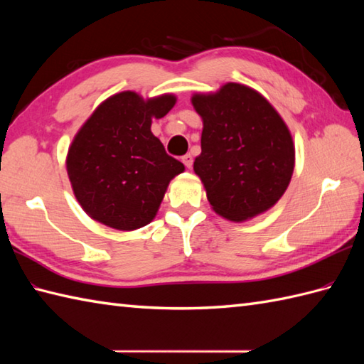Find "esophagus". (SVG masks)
<instances>
[{"label": "esophagus", "instance_id": "esophagus-1", "mask_svg": "<svg viewBox=\"0 0 364 364\" xmlns=\"http://www.w3.org/2000/svg\"><path fill=\"white\" fill-rule=\"evenodd\" d=\"M181 161H183V164L186 166L188 168H191L192 167V162H194V159H192L191 154H184V156L181 158Z\"/></svg>", "mask_w": 364, "mask_h": 364}]
</instances>
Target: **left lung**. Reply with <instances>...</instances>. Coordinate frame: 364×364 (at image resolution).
<instances>
[{
    "label": "left lung",
    "instance_id": "8db88e82",
    "mask_svg": "<svg viewBox=\"0 0 364 364\" xmlns=\"http://www.w3.org/2000/svg\"><path fill=\"white\" fill-rule=\"evenodd\" d=\"M202 117V153L194 172L213 211L231 222L270 210L288 189L296 164L291 131L258 90L227 82L191 98Z\"/></svg>",
    "mask_w": 364,
    "mask_h": 364
}]
</instances>
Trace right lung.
<instances>
[{
    "label": "right lung",
    "mask_w": 364,
    "mask_h": 364,
    "mask_svg": "<svg viewBox=\"0 0 364 364\" xmlns=\"http://www.w3.org/2000/svg\"><path fill=\"white\" fill-rule=\"evenodd\" d=\"M176 103L173 94L144 98L119 92L97 106L68 146L65 166L73 194L90 219L120 231L156 218L168 183L184 172L151 133Z\"/></svg>",
    "instance_id": "1"
}]
</instances>
